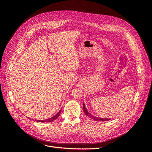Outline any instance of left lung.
Listing matches in <instances>:
<instances>
[{"instance_id": "obj_1", "label": "left lung", "mask_w": 152, "mask_h": 152, "mask_svg": "<svg viewBox=\"0 0 152 152\" xmlns=\"http://www.w3.org/2000/svg\"><path fill=\"white\" fill-rule=\"evenodd\" d=\"M83 110H84V113H85L86 116L90 117L91 118H92V119H94V120H95V121H108V120H110V119H111L110 118H102L95 117V116L92 115L91 113H89V111H87V110L86 109V108L85 107V105L84 104V103H83Z\"/></svg>"}]
</instances>
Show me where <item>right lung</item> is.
Here are the masks:
<instances>
[{"label":"right lung","mask_w":152,"mask_h":152,"mask_svg":"<svg viewBox=\"0 0 152 152\" xmlns=\"http://www.w3.org/2000/svg\"><path fill=\"white\" fill-rule=\"evenodd\" d=\"M60 113H61V110L59 111V112H58L57 114H56L55 116H53V117H52V118H50L45 119V120H35V121H37V122H41V123H42V122H48V123L52 122V121H55L56 119L58 118V117L59 116Z\"/></svg>","instance_id":"obj_1"}]
</instances>
